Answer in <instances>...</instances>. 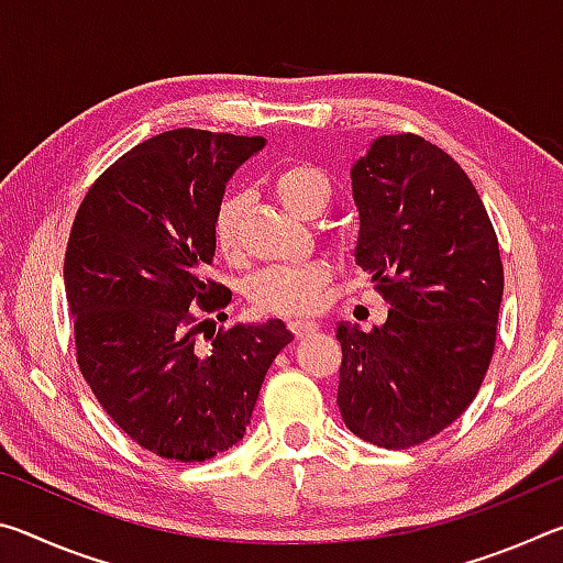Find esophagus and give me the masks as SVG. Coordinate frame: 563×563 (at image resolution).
Masks as SVG:
<instances>
[{
	"label": "esophagus",
	"mask_w": 563,
	"mask_h": 563,
	"mask_svg": "<svg viewBox=\"0 0 563 563\" xmlns=\"http://www.w3.org/2000/svg\"><path fill=\"white\" fill-rule=\"evenodd\" d=\"M288 328H290V332L295 335V340L308 338L310 332H316V330H318L316 325H312V322H302V320H292V322H288Z\"/></svg>",
	"instance_id": "34e87169"
}]
</instances>
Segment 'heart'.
I'll use <instances>...</instances> for the list:
<instances>
[{
	"instance_id": "heart-1",
	"label": "heart",
	"mask_w": 563,
	"mask_h": 563,
	"mask_svg": "<svg viewBox=\"0 0 563 563\" xmlns=\"http://www.w3.org/2000/svg\"><path fill=\"white\" fill-rule=\"evenodd\" d=\"M273 194L300 218H316L325 211L332 198L328 174L312 164H292L278 170L273 178ZM243 213L245 198L228 196L216 208L213 245L225 261H238L243 251ZM330 283L325 263H305L292 268H265L255 273L245 285V298L258 316L305 318L312 316L322 302V290Z\"/></svg>"
}]
</instances>
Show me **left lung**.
<instances>
[{"instance_id": "1", "label": "left lung", "mask_w": 563, "mask_h": 563, "mask_svg": "<svg viewBox=\"0 0 563 563\" xmlns=\"http://www.w3.org/2000/svg\"><path fill=\"white\" fill-rule=\"evenodd\" d=\"M350 178L355 263L393 308L369 332L338 325V407L360 440L407 450L479 393L504 292L499 241L462 166L415 133L375 139Z\"/></svg>"}]
</instances>
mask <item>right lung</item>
<instances>
[{
  "label": "right lung",
  "mask_w": 563,
  "mask_h": 563,
  "mask_svg": "<svg viewBox=\"0 0 563 563\" xmlns=\"http://www.w3.org/2000/svg\"><path fill=\"white\" fill-rule=\"evenodd\" d=\"M263 136L174 129L93 180L64 258L76 362L107 415L164 460L206 462L243 440L265 373L292 340L280 320L213 330L231 290L206 278L228 178ZM223 316V312H221Z\"/></svg>",
  "instance_id": "right-lung-1"
}]
</instances>
